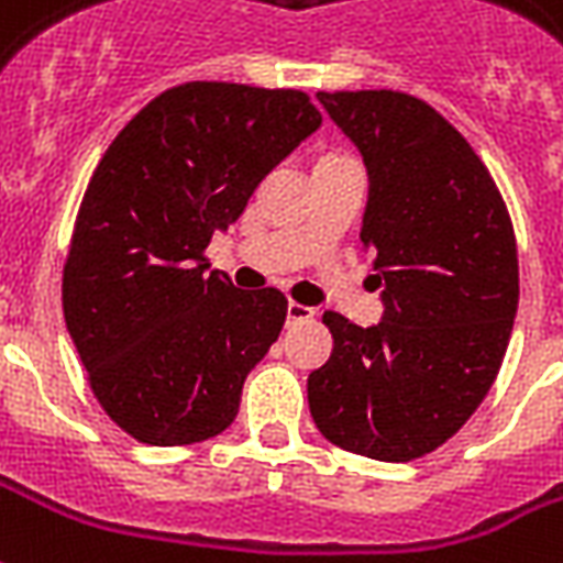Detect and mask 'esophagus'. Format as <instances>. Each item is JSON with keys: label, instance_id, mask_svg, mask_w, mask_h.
I'll list each match as a JSON object with an SVG mask.
<instances>
[{"label": "esophagus", "instance_id": "34e87169", "mask_svg": "<svg viewBox=\"0 0 563 563\" xmlns=\"http://www.w3.org/2000/svg\"><path fill=\"white\" fill-rule=\"evenodd\" d=\"M307 319H313V310H310V307H303V303L289 301V307H286V322L295 324V322H307Z\"/></svg>", "mask_w": 563, "mask_h": 563}]
</instances>
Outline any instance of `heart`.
Listing matches in <instances>:
<instances>
[{
  "instance_id": "heart-1",
  "label": "heart",
  "mask_w": 563,
  "mask_h": 563,
  "mask_svg": "<svg viewBox=\"0 0 563 563\" xmlns=\"http://www.w3.org/2000/svg\"><path fill=\"white\" fill-rule=\"evenodd\" d=\"M331 157H345V154H324L322 161H331Z\"/></svg>"
}]
</instances>
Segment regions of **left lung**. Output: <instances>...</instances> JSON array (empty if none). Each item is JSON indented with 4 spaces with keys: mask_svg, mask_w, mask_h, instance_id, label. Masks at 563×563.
I'll return each instance as SVG.
<instances>
[{
    "mask_svg": "<svg viewBox=\"0 0 563 563\" xmlns=\"http://www.w3.org/2000/svg\"><path fill=\"white\" fill-rule=\"evenodd\" d=\"M364 154L361 247L385 313L373 328L328 310V364L307 378L324 439L409 462L460 432L489 394L514 331L519 260L489 169L441 112L390 89L319 91Z\"/></svg>",
    "mask_w": 563,
    "mask_h": 563,
    "instance_id": "obj_1",
    "label": "left lung"
}]
</instances>
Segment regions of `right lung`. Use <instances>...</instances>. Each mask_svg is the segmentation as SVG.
I'll return each mask as SVG.
<instances>
[{"instance_id": "obj_1", "label": "right lung", "mask_w": 563, "mask_h": 563, "mask_svg": "<svg viewBox=\"0 0 563 563\" xmlns=\"http://www.w3.org/2000/svg\"><path fill=\"white\" fill-rule=\"evenodd\" d=\"M322 124L298 89L185 82L124 124L74 223L62 310L101 409L154 448L214 439L286 322L280 289H235L206 247Z\"/></svg>"}]
</instances>
